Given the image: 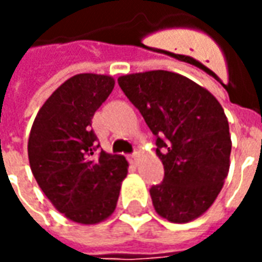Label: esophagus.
I'll return each mask as SVG.
<instances>
[{
	"mask_svg": "<svg viewBox=\"0 0 262 262\" xmlns=\"http://www.w3.org/2000/svg\"><path fill=\"white\" fill-rule=\"evenodd\" d=\"M139 156H140V154L137 153V151H135V153L132 154V156H130L132 163H137V160H139Z\"/></svg>",
	"mask_w": 262,
	"mask_h": 262,
	"instance_id": "1",
	"label": "esophagus"
}]
</instances>
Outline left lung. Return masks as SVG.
I'll use <instances>...</instances> for the list:
<instances>
[{"label": "left lung", "mask_w": 262, "mask_h": 262, "mask_svg": "<svg viewBox=\"0 0 262 262\" xmlns=\"http://www.w3.org/2000/svg\"><path fill=\"white\" fill-rule=\"evenodd\" d=\"M119 86L157 137L164 181L150 189L156 212L188 223L208 210L230 167L231 139L213 94L167 70L120 75Z\"/></svg>", "instance_id": "left-lung-1"}]
</instances>
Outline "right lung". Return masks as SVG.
Returning <instances> with one entry per match:
<instances>
[{
    "label": "right lung",
    "instance_id": "right-lung-1",
    "mask_svg": "<svg viewBox=\"0 0 262 262\" xmlns=\"http://www.w3.org/2000/svg\"><path fill=\"white\" fill-rule=\"evenodd\" d=\"M114 86L111 75H73L39 109L28 140L37 185L60 213L80 225H97L114 213L127 176L123 156L95 154L91 129L92 116Z\"/></svg>",
    "mask_w": 262,
    "mask_h": 262
}]
</instances>
